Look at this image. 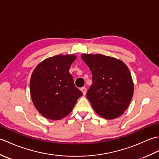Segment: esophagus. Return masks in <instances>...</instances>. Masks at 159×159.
Returning a JSON list of instances; mask_svg holds the SVG:
<instances>
[{"instance_id": "esophagus-1", "label": "esophagus", "mask_w": 159, "mask_h": 159, "mask_svg": "<svg viewBox=\"0 0 159 159\" xmlns=\"http://www.w3.org/2000/svg\"><path fill=\"white\" fill-rule=\"evenodd\" d=\"M80 90H81V92H83V95H85V94H86V92H87L86 87H81V88H80Z\"/></svg>"}]
</instances>
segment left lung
<instances>
[{
    "instance_id": "left-lung-1",
    "label": "left lung",
    "mask_w": 159,
    "mask_h": 159,
    "mask_svg": "<svg viewBox=\"0 0 159 159\" xmlns=\"http://www.w3.org/2000/svg\"><path fill=\"white\" fill-rule=\"evenodd\" d=\"M92 74L86 94L93 110L104 119L122 115L132 100L134 85L130 71L121 61L102 55H81Z\"/></svg>"
}]
</instances>
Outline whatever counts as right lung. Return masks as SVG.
<instances>
[{"label": "right lung", "instance_id": "1", "mask_svg": "<svg viewBox=\"0 0 159 159\" xmlns=\"http://www.w3.org/2000/svg\"><path fill=\"white\" fill-rule=\"evenodd\" d=\"M76 56L56 55L43 61L33 71L30 92L33 104L43 117L58 120L67 116L83 96L69 72Z\"/></svg>", "mask_w": 159, "mask_h": 159}]
</instances>
